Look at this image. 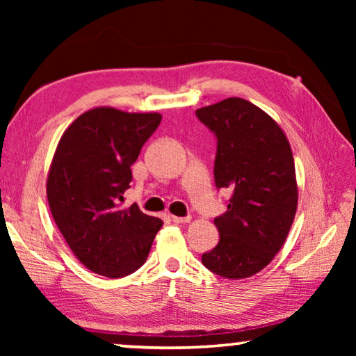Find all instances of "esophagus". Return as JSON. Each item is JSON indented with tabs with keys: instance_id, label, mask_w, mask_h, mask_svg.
<instances>
[{
	"instance_id": "34e87169",
	"label": "esophagus",
	"mask_w": 356,
	"mask_h": 356,
	"mask_svg": "<svg viewBox=\"0 0 356 356\" xmlns=\"http://www.w3.org/2000/svg\"><path fill=\"white\" fill-rule=\"evenodd\" d=\"M171 220H172V222H176V225H185V222H190L191 216H174V215H171Z\"/></svg>"
}]
</instances>
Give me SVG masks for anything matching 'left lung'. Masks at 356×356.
<instances>
[{"mask_svg": "<svg viewBox=\"0 0 356 356\" xmlns=\"http://www.w3.org/2000/svg\"><path fill=\"white\" fill-rule=\"evenodd\" d=\"M196 116L216 138V188L232 191L227 210L213 220L220 242L201 261L222 278H248L272 262L297 212L291 144L267 113L245 99L200 108Z\"/></svg>", "mask_w": 356, "mask_h": 356, "instance_id": "8db88e82", "label": "left lung"}]
</instances>
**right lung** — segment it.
I'll use <instances>...</instances> for the list:
<instances>
[{
	"instance_id": "add662e5",
	"label": "right lung",
	"mask_w": 356,
	"mask_h": 356,
	"mask_svg": "<svg viewBox=\"0 0 356 356\" xmlns=\"http://www.w3.org/2000/svg\"><path fill=\"white\" fill-rule=\"evenodd\" d=\"M161 122L159 113L100 106L83 113L59 141L47 180L53 218L84 267L122 278L146 262L163 221L136 204L120 209L138 155Z\"/></svg>"
}]
</instances>
